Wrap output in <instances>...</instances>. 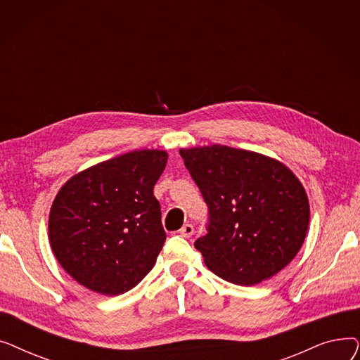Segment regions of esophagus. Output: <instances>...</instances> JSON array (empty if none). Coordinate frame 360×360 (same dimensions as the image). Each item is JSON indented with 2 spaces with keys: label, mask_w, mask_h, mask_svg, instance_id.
<instances>
[{
  "label": "esophagus",
  "mask_w": 360,
  "mask_h": 360,
  "mask_svg": "<svg viewBox=\"0 0 360 360\" xmlns=\"http://www.w3.org/2000/svg\"><path fill=\"white\" fill-rule=\"evenodd\" d=\"M179 235L182 236V238H191L193 235H194V226L193 224H184L182 228H181V231H179Z\"/></svg>",
  "instance_id": "obj_1"
}]
</instances>
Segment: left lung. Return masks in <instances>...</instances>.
<instances>
[{
	"label": "left lung",
	"instance_id": "8db88e82",
	"mask_svg": "<svg viewBox=\"0 0 360 360\" xmlns=\"http://www.w3.org/2000/svg\"><path fill=\"white\" fill-rule=\"evenodd\" d=\"M179 155L209 205V233L195 240L220 278L254 286L296 257L309 226L304 185L281 162L221 144Z\"/></svg>",
	"mask_w": 360,
	"mask_h": 360
}]
</instances>
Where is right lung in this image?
I'll use <instances>...</instances> for the list:
<instances>
[{
  "mask_svg": "<svg viewBox=\"0 0 360 360\" xmlns=\"http://www.w3.org/2000/svg\"><path fill=\"white\" fill-rule=\"evenodd\" d=\"M165 150H136L71 176L48 221L51 248L82 286L106 296L136 288L153 269L166 233L153 188Z\"/></svg>",
  "mask_w": 360,
  "mask_h": 360,
  "instance_id": "obj_1",
  "label": "right lung"
}]
</instances>
